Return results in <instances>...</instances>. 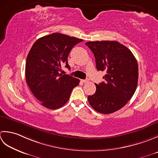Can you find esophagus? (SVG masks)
<instances>
[{"label": "esophagus", "instance_id": "esophagus-1", "mask_svg": "<svg viewBox=\"0 0 158 158\" xmlns=\"http://www.w3.org/2000/svg\"><path fill=\"white\" fill-rule=\"evenodd\" d=\"M81 81L84 83H87L89 82V79H85V80H81Z\"/></svg>", "mask_w": 158, "mask_h": 158}]
</instances>
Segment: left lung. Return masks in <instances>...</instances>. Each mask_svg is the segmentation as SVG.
Returning a JSON list of instances; mask_svg holds the SVG:
<instances>
[{
	"mask_svg": "<svg viewBox=\"0 0 158 158\" xmlns=\"http://www.w3.org/2000/svg\"><path fill=\"white\" fill-rule=\"evenodd\" d=\"M95 58L98 71H105V82L95 84L96 91L88 96L95 110L110 114L123 108L134 94L138 80V63L132 52L115 41L85 44Z\"/></svg>",
	"mask_w": 158,
	"mask_h": 158,
	"instance_id": "1",
	"label": "left lung"
}]
</instances>
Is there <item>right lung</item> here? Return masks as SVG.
Instances as JSON below:
<instances>
[{"mask_svg": "<svg viewBox=\"0 0 158 158\" xmlns=\"http://www.w3.org/2000/svg\"><path fill=\"white\" fill-rule=\"evenodd\" d=\"M82 41L54 33L38 39L31 48L26 62V80L35 97L46 108L62 107L79 85V79L59 72L63 65L70 69L67 57L73 47Z\"/></svg>", "mask_w": 158, "mask_h": 158, "instance_id": "obj_1", "label": "right lung"}]
</instances>
